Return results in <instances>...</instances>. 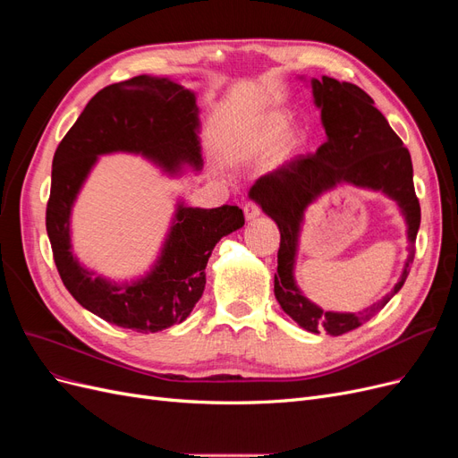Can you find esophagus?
Segmentation results:
<instances>
[{
  "label": "esophagus",
  "mask_w": 458,
  "mask_h": 458,
  "mask_svg": "<svg viewBox=\"0 0 458 458\" xmlns=\"http://www.w3.org/2000/svg\"><path fill=\"white\" fill-rule=\"evenodd\" d=\"M244 216H246V219H248V221L256 219V217L259 216V208H258V204H254V202H246V204H244Z\"/></svg>",
  "instance_id": "obj_1"
}]
</instances>
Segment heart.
Listing matches in <instances>:
<instances>
[{"instance_id": "b5f03b06", "label": "heart", "mask_w": 458, "mask_h": 458, "mask_svg": "<svg viewBox=\"0 0 458 458\" xmlns=\"http://www.w3.org/2000/svg\"><path fill=\"white\" fill-rule=\"evenodd\" d=\"M290 126V116L283 110H269V113L254 118L244 133L241 135L239 145L248 152H259L266 150L271 145L281 140V135ZM298 143L296 137L288 140V147H294Z\"/></svg>"}]
</instances>
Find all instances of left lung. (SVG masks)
I'll use <instances>...</instances> for the list:
<instances>
[{"mask_svg":"<svg viewBox=\"0 0 458 458\" xmlns=\"http://www.w3.org/2000/svg\"><path fill=\"white\" fill-rule=\"evenodd\" d=\"M311 89L315 105L321 108L327 143L315 155L298 157L279 170L261 175L252 185L250 197L281 231L275 298L283 311L303 330L315 335L325 330L330 336H340L367 323L403 286L414 259L420 204L414 195L409 150L370 97L361 88L328 76L311 78ZM338 182L384 191L398 202L408 221L410 256L404 273L390 295L359 314L321 310L301 294L293 281L302 214L325 190Z\"/></svg>","mask_w":458,"mask_h":458,"instance_id":"obj_1","label":"left lung"}]
</instances>
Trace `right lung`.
I'll use <instances>...</instances> for the list:
<instances>
[{
	"instance_id": "1",
	"label": "right lung",
	"mask_w": 458,
	"mask_h": 458,
	"mask_svg": "<svg viewBox=\"0 0 458 458\" xmlns=\"http://www.w3.org/2000/svg\"><path fill=\"white\" fill-rule=\"evenodd\" d=\"M197 95L170 78L135 76L106 86L86 105L53 157L46 227L68 293L106 323L158 332L191 315L206 284V263L221 237L244 225L239 206L212 210L177 202L158 259L141 279L114 283L86 269L72 254L71 214L97 158L131 152L165 174L202 170Z\"/></svg>"
}]
</instances>
